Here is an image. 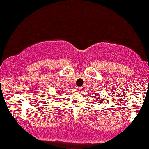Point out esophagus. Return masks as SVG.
I'll use <instances>...</instances> for the list:
<instances>
[{"label":"esophagus","instance_id":"34e87169","mask_svg":"<svg viewBox=\"0 0 149 149\" xmlns=\"http://www.w3.org/2000/svg\"><path fill=\"white\" fill-rule=\"evenodd\" d=\"M76 91H77V92H80V91H82V88L77 87V89H76Z\"/></svg>","mask_w":149,"mask_h":149}]
</instances>
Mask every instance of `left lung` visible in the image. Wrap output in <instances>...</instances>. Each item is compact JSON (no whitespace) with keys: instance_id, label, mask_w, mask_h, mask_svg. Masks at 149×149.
<instances>
[{"instance_id":"8db88e82","label":"left lung","mask_w":149,"mask_h":149,"mask_svg":"<svg viewBox=\"0 0 149 149\" xmlns=\"http://www.w3.org/2000/svg\"><path fill=\"white\" fill-rule=\"evenodd\" d=\"M95 94H96V92H95V93L93 94L94 96L95 95ZM97 96H93V97H97ZM96 101H97V102H98V103H102V100H98V99H97V98H96Z\"/></svg>"}]
</instances>
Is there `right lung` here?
<instances>
[{
  "label": "right lung",
  "instance_id": "obj_1",
  "mask_svg": "<svg viewBox=\"0 0 149 149\" xmlns=\"http://www.w3.org/2000/svg\"><path fill=\"white\" fill-rule=\"evenodd\" d=\"M58 92H59V91H58Z\"/></svg>",
  "mask_w": 149,
  "mask_h": 149
}]
</instances>
